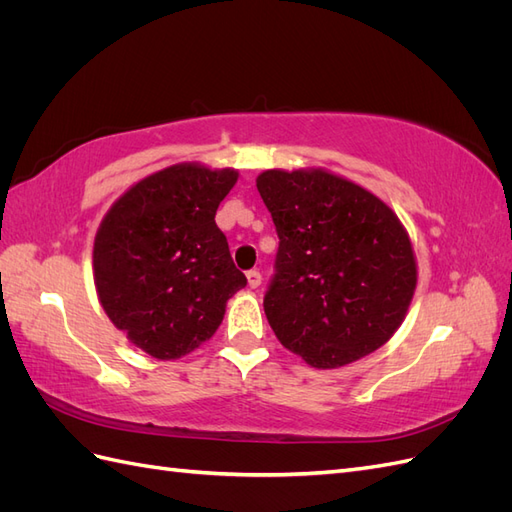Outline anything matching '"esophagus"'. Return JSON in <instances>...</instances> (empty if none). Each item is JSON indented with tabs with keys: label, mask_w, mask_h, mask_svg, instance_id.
Returning <instances> with one entry per match:
<instances>
[{
	"label": "esophagus",
	"mask_w": 512,
	"mask_h": 512,
	"mask_svg": "<svg viewBox=\"0 0 512 512\" xmlns=\"http://www.w3.org/2000/svg\"><path fill=\"white\" fill-rule=\"evenodd\" d=\"M247 284H250V288H258L262 284V275L258 269L247 271Z\"/></svg>",
	"instance_id": "1"
}]
</instances>
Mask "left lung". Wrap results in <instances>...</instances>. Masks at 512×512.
Returning <instances> with one entry per match:
<instances>
[{
	"label": "left lung",
	"instance_id": "left-lung-1",
	"mask_svg": "<svg viewBox=\"0 0 512 512\" xmlns=\"http://www.w3.org/2000/svg\"><path fill=\"white\" fill-rule=\"evenodd\" d=\"M280 247L265 314L282 346L335 369L389 342L416 288L408 232L378 196L327 170H265Z\"/></svg>",
	"mask_w": 512,
	"mask_h": 512
}]
</instances>
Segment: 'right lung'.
I'll return each mask as SVG.
<instances>
[{
    "instance_id": "obj_1",
    "label": "right lung",
    "mask_w": 512,
    "mask_h": 512,
    "mask_svg": "<svg viewBox=\"0 0 512 512\" xmlns=\"http://www.w3.org/2000/svg\"><path fill=\"white\" fill-rule=\"evenodd\" d=\"M237 170L175 164L149 175L104 215L94 280L106 316L134 346L168 361L218 331L226 301L245 288L215 211Z\"/></svg>"
}]
</instances>
